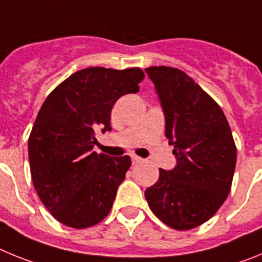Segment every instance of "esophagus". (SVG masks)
Here are the masks:
<instances>
[{"label": "esophagus", "mask_w": 262, "mask_h": 262, "mask_svg": "<svg viewBox=\"0 0 262 262\" xmlns=\"http://www.w3.org/2000/svg\"><path fill=\"white\" fill-rule=\"evenodd\" d=\"M131 159H133V164H139V163H142V161H143L142 157L135 156V155H134V156H131Z\"/></svg>", "instance_id": "obj_1"}]
</instances>
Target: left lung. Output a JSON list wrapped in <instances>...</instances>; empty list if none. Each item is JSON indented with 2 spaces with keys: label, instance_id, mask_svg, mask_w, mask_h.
I'll use <instances>...</instances> for the list:
<instances>
[{
  "label": "left lung",
  "instance_id": "1",
  "mask_svg": "<svg viewBox=\"0 0 262 262\" xmlns=\"http://www.w3.org/2000/svg\"><path fill=\"white\" fill-rule=\"evenodd\" d=\"M165 115V136L177 165L160 169L145 190L149 209L170 228L186 231L207 222L227 200L236 165V145L221 106L177 68L149 67Z\"/></svg>",
  "mask_w": 262,
  "mask_h": 262
}]
</instances>
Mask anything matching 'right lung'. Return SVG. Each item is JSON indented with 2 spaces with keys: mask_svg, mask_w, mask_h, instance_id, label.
<instances>
[{
  "mask_svg": "<svg viewBox=\"0 0 262 262\" xmlns=\"http://www.w3.org/2000/svg\"><path fill=\"white\" fill-rule=\"evenodd\" d=\"M140 68L81 69L48 94L29 138L36 193L52 216L72 228L96 226L110 212L129 156L93 151L96 133L110 131L111 108L124 94L139 92Z\"/></svg>",
  "mask_w": 262,
  "mask_h": 262,
  "instance_id": "obj_1",
  "label": "right lung"
}]
</instances>
